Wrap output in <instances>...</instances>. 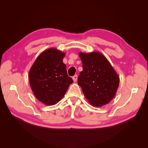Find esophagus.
<instances>
[{"instance_id": "esophagus-1", "label": "esophagus", "mask_w": 148, "mask_h": 148, "mask_svg": "<svg viewBox=\"0 0 148 148\" xmlns=\"http://www.w3.org/2000/svg\"><path fill=\"white\" fill-rule=\"evenodd\" d=\"M73 81L75 82H77V79H78V76L77 75H75V76H73Z\"/></svg>"}]
</instances>
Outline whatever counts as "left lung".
Returning a JSON list of instances; mask_svg holds the SVG:
<instances>
[{
    "label": "left lung",
    "mask_w": 148,
    "mask_h": 148,
    "mask_svg": "<svg viewBox=\"0 0 148 148\" xmlns=\"http://www.w3.org/2000/svg\"><path fill=\"white\" fill-rule=\"evenodd\" d=\"M83 70L78 78L85 97L94 107L108 104L115 96L119 86V76L101 53L79 52Z\"/></svg>",
    "instance_id": "1"
}]
</instances>
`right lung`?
I'll use <instances>...</instances> for the list:
<instances>
[{"label": "right lung", "instance_id": "obj_1", "mask_svg": "<svg viewBox=\"0 0 148 148\" xmlns=\"http://www.w3.org/2000/svg\"><path fill=\"white\" fill-rule=\"evenodd\" d=\"M65 56L56 48L47 49L40 53L29 71V82L34 95L46 106L59 102L73 83L63 63Z\"/></svg>", "mask_w": 148, "mask_h": 148}]
</instances>
